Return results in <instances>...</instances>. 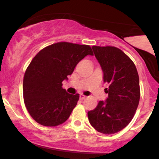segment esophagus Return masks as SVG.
Masks as SVG:
<instances>
[{
  "label": "esophagus",
  "instance_id": "34e87169",
  "mask_svg": "<svg viewBox=\"0 0 159 159\" xmlns=\"http://www.w3.org/2000/svg\"><path fill=\"white\" fill-rule=\"evenodd\" d=\"M85 98H86V96H84V95H83V94L80 95V99H81V100L84 99Z\"/></svg>",
  "mask_w": 159,
  "mask_h": 159
}]
</instances>
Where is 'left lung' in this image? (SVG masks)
Here are the masks:
<instances>
[{"mask_svg": "<svg viewBox=\"0 0 159 159\" xmlns=\"http://www.w3.org/2000/svg\"><path fill=\"white\" fill-rule=\"evenodd\" d=\"M108 84V97L87 113L93 127L105 134H114L126 127L134 117L140 101L139 76L134 62L114 46L92 47Z\"/></svg>", "mask_w": 159, "mask_h": 159, "instance_id": "1", "label": "left lung"}]
</instances>
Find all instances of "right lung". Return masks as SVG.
<instances>
[{
    "label": "right lung",
    "instance_id": "1",
    "mask_svg": "<svg viewBox=\"0 0 159 159\" xmlns=\"http://www.w3.org/2000/svg\"><path fill=\"white\" fill-rule=\"evenodd\" d=\"M87 54L93 55L90 45L60 42L43 48L33 58L24 75L23 97L36 123L53 127L69 117L79 94L68 93L62 81Z\"/></svg>",
    "mask_w": 159,
    "mask_h": 159
}]
</instances>
